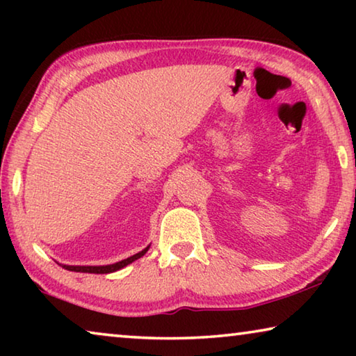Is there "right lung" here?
Listing matches in <instances>:
<instances>
[{
  "instance_id": "1",
  "label": "right lung",
  "mask_w": 356,
  "mask_h": 356,
  "mask_svg": "<svg viewBox=\"0 0 356 356\" xmlns=\"http://www.w3.org/2000/svg\"><path fill=\"white\" fill-rule=\"evenodd\" d=\"M147 250H149V246L147 248H144L143 251L136 252V254L124 259V261L116 262V264H110V265H63V267L65 270H70V272H80V273H100V275L102 273H113V272H118V270H120V268H124L125 265H129L134 261H136V259L143 257L147 252Z\"/></svg>"
}]
</instances>
